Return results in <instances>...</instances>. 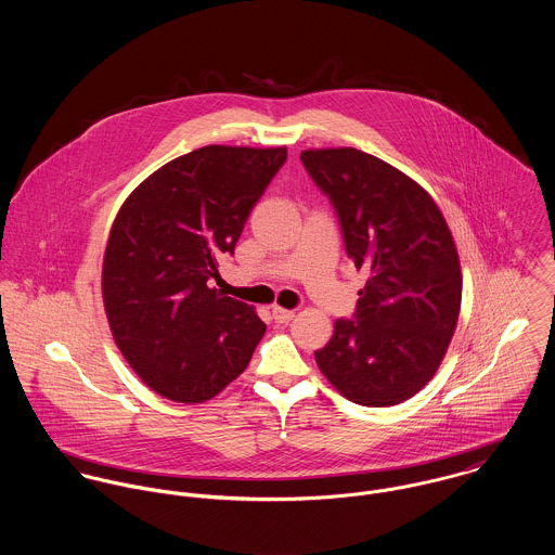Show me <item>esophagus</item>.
<instances>
[{
  "label": "esophagus",
  "mask_w": 555,
  "mask_h": 555,
  "mask_svg": "<svg viewBox=\"0 0 555 555\" xmlns=\"http://www.w3.org/2000/svg\"><path fill=\"white\" fill-rule=\"evenodd\" d=\"M273 318H275V322H280V324H286V322H291L293 318H295V312L293 310H284V308H278V306H273Z\"/></svg>",
  "instance_id": "esophagus-1"
}]
</instances>
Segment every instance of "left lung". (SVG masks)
I'll use <instances>...</instances> for the list:
<instances>
[{"mask_svg": "<svg viewBox=\"0 0 555 555\" xmlns=\"http://www.w3.org/2000/svg\"><path fill=\"white\" fill-rule=\"evenodd\" d=\"M301 162L331 201L348 258L370 278L352 318L317 350L326 380L354 403L396 405L436 374L453 337L462 271L431 196L365 152L317 150Z\"/></svg>", "mask_w": 555, "mask_h": 555, "instance_id": "obj_1", "label": "left lung"}]
</instances>
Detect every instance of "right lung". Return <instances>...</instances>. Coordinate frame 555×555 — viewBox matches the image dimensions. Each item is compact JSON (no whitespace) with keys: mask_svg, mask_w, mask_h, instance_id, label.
<instances>
[{"mask_svg":"<svg viewBox=\"0 0 555 555\" xmlns=\"http://www.w3.org/2000/svg\"><path fill=\"white\" fill-rule=\"evenodd\" d=\"M284 162L286 147H201L164 164L119 209L102 267L104 308L121 354L159 396H218L262 339L264 322L214 282Z\"/></svg>","mask_w":555,"mask_h":555,"instance_id":"obj_1","label":"right lung"}]
</instances>
